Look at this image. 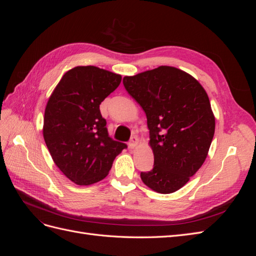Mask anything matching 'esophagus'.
Returning a JSON list of instances; mask_svg holds the SVG:
<instances>
[{"label":"esophagus","instance_id":"1","mask_svg":"<svg viewBox=\"0 0 256 256\" xmlns=\"http://www.w3.org/2000/svg\"><path fill=\"white\" fill-rule=\"evenodd\" d=\"M138 138L136 136H132V138H131L129 144H128L129 145V148L130 150H134L136 147L138 146Z\"/></svg>","mask_w":256,"mask_h":256}]
</instances>
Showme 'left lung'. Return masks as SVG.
<instances>
[{"mask_svg": "<svg viewBox=\"0 0 256 256\" xmlns=\"http://www.w3.org/2000/svg\"><path fill=\"white\" fill-rule=\"evenodd\" d=\"M122 83L142 106L150 129L154 168L141 173L142 182L162 194L180 190L203 166L214 134L206 90L172 66L126 76Z\"/></svg>", "mask_w": 256, "mask_h": 256, "instance_id": "obj_1", "label": "left lung"}]
</instances>
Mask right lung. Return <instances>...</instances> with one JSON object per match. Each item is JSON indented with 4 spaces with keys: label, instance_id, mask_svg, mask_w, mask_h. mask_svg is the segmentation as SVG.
<instances>
[{
    "label": "right lung",
    "instance_id": "obj_1",
    "mask_svg": "<svg viewBox=\"0 0 256 256\" xmlns=\"http://www.w3.org/2000/svg\"><path fill=\"white\" fill-rule=\"evenodd\" d=\"M122 76L96 66L68 70L46 106L42 134L54 164L79 186L102 180L127 145L113 141L99 106L118 88Z\"/></svg>",
    "mask_w": 256,
    "mask_h": 256
}]
</instances>
